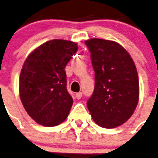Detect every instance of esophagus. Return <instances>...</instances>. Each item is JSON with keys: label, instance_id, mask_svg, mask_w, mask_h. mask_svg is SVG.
Masks as SVG:
<instances>
[{"label": "esophagus", "instance_id": "1", "mask_svg": "<svg viewBox=\"0 0 158 158\" xmlns=\"http://www.w3.org/2000/svg\"><path fill=\"white\" fill-rule=\"evenodd\" d=\"M83 96V93L82 92H78V93L75 94V97H76L77 99H80Z\"/></svg>", "mask_w": 158, "mask_h": 158}]
</instances>
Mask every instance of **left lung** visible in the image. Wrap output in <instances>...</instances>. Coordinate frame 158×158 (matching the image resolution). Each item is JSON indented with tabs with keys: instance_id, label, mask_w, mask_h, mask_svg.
Instances as JSON below:
<instances>
[{
	"instance_id": "1",
	"label": "left lung",
	"mask_w": 158,
	"mask_h": 158,
	"mask_svg": "<svg viewBox=\"0 0 158 158\" xmlns=\"http://www.w3.org/2000/svg\"><path fill=\"white\" fill-rule=\"evenodd\" d=\"M95 71V89L87 102L95 124L113 128L125 123L139 100V79L132 57L114 41H85Z\"/></svg>"
}]
</instances>
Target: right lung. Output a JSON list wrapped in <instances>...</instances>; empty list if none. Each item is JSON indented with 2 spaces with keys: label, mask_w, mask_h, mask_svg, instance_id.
<instances>
[{
  "label": "right lung",
  "mask_w": 158,
  "mask_h": 158,
  "mask_svg": "<svg viewBox=\"0 0 158 158\" xmlns=\"http://www.w3.org/2000/svg\"><path fill=\"white\" fill-rule=\"evenodd\" d=\"M77 50L76 42L54 39L26 58L19 77L20 99L38 124L56 126L67 119L73 99L67 90L65 67Z\"/></svg>",
  "instance_id": "1"
}]
</instances>
